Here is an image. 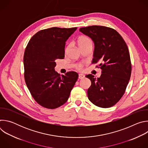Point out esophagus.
I'll return each instance as SVG.
<instances>
[{
  "label": "esophagus",
  "instance_id": "esophagus-1",
  "mask_svg": "<svg viewBox=\"0 0 148 148\" xmlns=\"http://www.w3.org/2000/svg\"><path fill=\"white\" fill-rule=\"evenodd\" d=\"M84 77H85V75L82 74H78V78L79 79H83Z\"/></svg>",
  "mask_w": 148,
  "mask_h": 148
}]
</instances>
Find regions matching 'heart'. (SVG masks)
I'll use <instances>...</instances> for the list:
<instances>
[{
  "instance_id": "obj_1",
  "label": "heart",
  "mask_w": 148,
  "mask_h": 148,
  "mask_svg": "<svg viewBox=\"0 0 148 148\" xmlns=\"http://www.w3.org/2000/svg\"><path fill=\"white\" fill-rule=\"evenodd\" d=\"M77 43L79 49L86 47V46H92V40L86 36H80L77 40ZM69 48H70V46L69 45L66 47L65 49L66 52L68 51ZM82 67H83V65L82 64H77L75 65V69L78 70H81L82 69Z\"/></svg>"
}]
</instances>
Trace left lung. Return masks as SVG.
Wrapping results in <instances>:
<instances>
[{
    "label": "left lung",
    "mask_w": 148,
    "mask_h": 148,
    "mask_svg": "<svg viewBox=\"0 0 148 148\" xmlns=\"http://www.w3.org/2000/svg\"><path fill=\"white\" fill-rule=\"evenodd\" d=\"M79 31L91 38L95 49L92 64L102 70L99 78L86 77L91 81L87 91L89 100L101 108L115 105L124 94L132 71L129 50L122 36L114 29L91 26Z\"/></svg>",
    "instance_id": "obj_1"
}]
</instances>
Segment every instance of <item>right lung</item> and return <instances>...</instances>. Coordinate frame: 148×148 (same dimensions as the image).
I'll return each instance as SVG.
<instances>
[{
    "instance_id": "right-lung-1",
    "label": "right lung",
    "mask_w": 148,
    "mask_h": 148,
    "mask_svg": "<svg viewBox=\"0 0 148 148\" xmlns=\"http://www.w3.org/2000/svg\"><path fill=\"white\" fill-rule=\"evenodd\" d=\"M77 27L41 30L30 40L23 63L26 86L41 106L55 109L65 103L78 78L74 71L61 75L55 71L56 60L64 58L66 41Z\"/></svg>"
}]
</instances>
